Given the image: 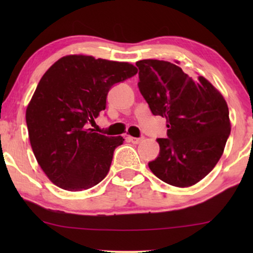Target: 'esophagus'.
Returning <instances> with one entry per match:
<instances>
[{
  "mask_svg": "<svg viewBox=\"0 0 253 253\" xmlns=\"http://www.w3.org/2000/svg\"><path fill=\"white\" fill-rule=\"evenodd\" d=\"M127 139H129V141H131V143H133V144H139L143 141V138H136V137H131V136L127 137Z\"/></svg>",
  "mask_w": 253,
  "mask_h": 253,
  "instance_id": "34e87169",
  "label": "esophagus"
}]
</instances>
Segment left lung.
<instances>
[{
    "label": "left lung",
    "mask_w": 253,
    "mask_h": 253,
    "mask_svg": "<svg viewBox=\"0 0 253 253\" xmlns=\"http://www.w3.org/2000/svg\"><path fill=\"white\" fill-rule=\"evenodd\" d=\"M136 65L141 95L168 127V138L157 139L160 153L148 167L170 185H195L215 167L230 134L226 100L203 76L193 79L170 62L141 60Z\"/></svg>",
    "instance_id": "8db88e82"
}]
</instances>
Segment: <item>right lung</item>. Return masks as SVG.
I'll use <instances>...</instances> for the list:
<instances>
[{"label":"right lung","instance_id":"1","mask_svg":"<svg viewBox=\"0 0 253 253\" xmlns=\"http://www.w3.org/2000/svg\"><path fill=\"white\" fill-rule=\"evenodd\" d=\"M137 72L127 62L82 54L61 57L44 72L26 108V124L38 164L58 188L87 190L108 174L124 139L93 132L88 124L106 109L110 87Z\"/></svg>","mask_w":253,"mask_h":253}]
</instances>
